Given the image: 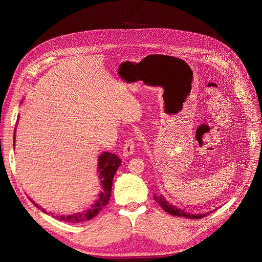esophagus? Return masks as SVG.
Listing matches in <instances>:
<instances>
[{"label":"esophagus","mask_w":262,"mask_h":262,"mask_svg":"<svg viewBox=\"0 0 262 262\" xmlns=\"http://www.w3.org/2000/svg\"><path fill=\"white\" fill-rule=\"evenodd\" d=\"M134 142L132 139H126L124 144H123V148H122V155L124 158H128L130 155H132L134 153Z\"/></svg>","instance_id":"34e87169"}]
</instances>
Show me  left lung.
I'll return each mask as SVG.
<instances>
[{"instance_id":"left-lung-1","label":"left lung","mask_w":262,"mask_h":262,"mask_svg":"<svg viewBox=\"0 0 262 262\" xmlns=\"http://www.w3.org/2000/svg\"><path fill=\"white\" fill-rule=\"evenodd\" d=\"M154 200H155L158 204L161 205V207L164 209V211L168 212V213L170 214V215H175V216H182V217H187V219L196 220V219H201V217L207 216L208 214H210L211 212H213V211H211L210 213L207 212V213H199V214L188 213V212H186V211H184V210L178 209L177 207H175V205L170 204L167 200L165 199V198H164L162 194H161V195L155 194V195H154Z\"/></svg>"}]
</instances>
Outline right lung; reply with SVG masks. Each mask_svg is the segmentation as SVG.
Instances as JSON below:
<instances>
[{
  "label": "right lung",
  "instance_id": "1",
  "mask_svg": "<svg viewBox=\"0 0 262 262\" xmlns=\"http://www.w3.org/2000/svg\"><path fill=\"white\" fill-rule=\"evenodd\" d=\"M15 130H16V126H15ZM14 141H15V136H14ZM120 165H121V161L117 155L109 152L101 153L98 157V172H99V179L101 184V191L98 193V198L96 199V201H94V203L91 205L89 210L69 214V215H55V219L61 222H67V223H83V222L90 221L96 215H98L99 212L104 209L109 202L110 195H112L113 179ZM29 200L36 208L47 213L46 210H43L41 207H39L37 203H35V201H33L31 199Z\"/></svg>",
  "mask_w": 262,
  "mask_h": 262
}]
</instances>
